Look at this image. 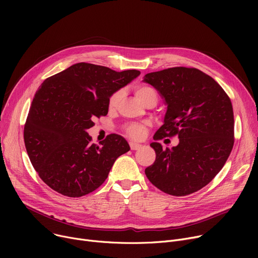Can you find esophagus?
<instances>
[{
    "label": "esophagus",
    "mask_w": 258,
    "mask_h": 258,
    "mask_svg": "<svg viewBox=\"0 0 258 258\" xmlns=\"http://www.w3.org/2000/svg\"><path fill=\"white\" fill-rule=\"evenodd\" d=\"M130 146H131V150H132V151H137V150H139V148L142 147L141 144L136 143V142H131V143H130Z\"/></svg>",
    "instance_id": "esophagus-1"
}]
</instances>
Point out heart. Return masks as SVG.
I'll use <instances>...</instances> for the list:
<instances>
[{
  "mask_svg": "<svg viewBox=\"0 0 258 258\" xmlns=\"http://www.w3.org/2000/svg\"><path fill=\"white\" fill-rule=\"evenodd\" d=\"M135 94H136L138 99L142 102H144L145 100H147L151 97L157 98L156 90L150 86H145V85H137L136 87H135ZM121 97H122L121 91L114 92L110 96V98H108V107L114 108L119 103ZM126 132L131 137H133L135 139H140L143 137V135L145 133V125L140 124V123L130 124L126 127Z\"/></svg>",
  "mask_w": 258,
  "mask_h": 258,
  "instance_id": "1",
  "label": "heart"
}]
</instances>
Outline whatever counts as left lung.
<instances>
[{
    "instance_id": "obj_1",
    "label": "left lung",
    "mask_w": 258,
    "mask_h": 258,
    "mask_svg": "<svg viewBox=\"0 0 258 258\" xmlns=\"http://www.w3.org/2000/svg\"><path fill=\"white\" fill-rule=\"evenodd\" d=\"M143 83L153 86L167 105L163 125L154 139L177 135L171 150L151 143L154 164L147 179L165 194L183 197L206 186L218 174L234 143L233 107L216 81L195 68L175 67L148 73Z\"/></svg>"
}]
</instances>
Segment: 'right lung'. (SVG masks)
Segmentation results:
<instances>
[{
	"mask_svg": "<svg viewBox=\"0 0 258 258\" xmlns=\"http://www.w3.org/2000/svg\"><path fill=\"white\" fill-rule=\"evenodd\" d=\"M140 75L78 62L47 78L34 95L24 127L27 154L53 190L70 198L86 196L107 178L116 159L130 151L112 134L92 144L87 130L108 112V98Z\"/></svg>",
	"mask_w": 258,
	"mask_h": 258,
	"instance_id": "add662e5",
	"label": "right lung"
}]
</instances>
